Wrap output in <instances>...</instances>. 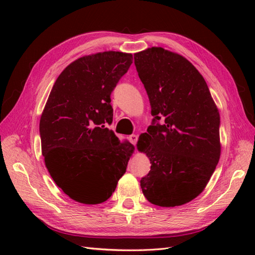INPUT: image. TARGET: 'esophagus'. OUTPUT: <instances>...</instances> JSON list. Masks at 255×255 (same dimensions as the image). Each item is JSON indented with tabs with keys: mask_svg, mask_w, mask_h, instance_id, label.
<instances>
[{
	"mask_svg": "<svg viewBox=\"0 0 255 255\" xmlns=\"http://www.w3.org/2000/svg\"><path fill=\"white\" fill-rule=\"evenodd\" d=\"M128 139H129V141H130L133 145H136V143L138 141V136H137V134H131V136L128 137Z\"/></svg>",
	"mask_w": 255,
	"mask_h": 255,
	"instance_id": "1",
	"label": "esophagus"
}]
</instances>
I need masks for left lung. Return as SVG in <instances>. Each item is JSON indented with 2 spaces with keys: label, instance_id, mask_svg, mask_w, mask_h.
<instances>
[{
  "label": "left lung",
  "instance_id": "1",
  "mask_svg": "<svg viewBox=\"0 0 255 255\" xmlns=\"http://www.w3.org/2000/svg\"><path fill=\"white\" fill-rule=\"evenodd\" d=\"M133 58L154 117L137 143L151 163L140 186L151 204L181 206L204 191L218 164V108L203 75L186 58L161 47Z\"/></svg>",
  "mask_w": 255,
  "mask_h": 255
}]
</instances>
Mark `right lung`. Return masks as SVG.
<instances>
[{
    "label": "right lung",
    "instance_id": "add662e5",
    "mask_svg": "<svg viewBox=\"0 0 255 255\" xmlns=\"http://www.w3.org/2000/svg\"><path fill=\"white\" fill-rule=\"evenodd\" d=\"M132 63L131 53L81 57L56 80L39 123L41 152L57 185L82 204L112 196L134 147L107 128L111 94Z\"/></svg>",
    "mask_w": 255,
    "mask_h": 255
}]
</instances>
